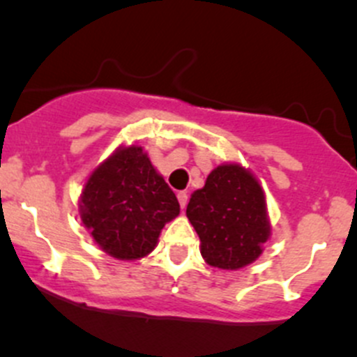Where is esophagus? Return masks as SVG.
Returning a JSON list of instances; mask_svg holds the SVG:
<instances>
[{
    "instance_id": "esophagus-1",
    "label": "esophagus",
    "mask_w": 357,
    "mask_h": 357,
    "mask_svg": "<svg viewBox=\"0 0 357 357\" xmlns=\"http://www.w3.org/2000/svg\"><path fill=\"white\" fill-rule=\"evenodd\" d=\"M177 197H178L180 208H182V209H185V206H187V201H189V197H187V192H178V194H177Z\"/></svg>"
}]
</instances>
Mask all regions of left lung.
<instances>
[{"label":"left lung","instance_id":"1","mask_svg":"<svg viewBox=\"0 0 357 357\" xmlns=\"http://www.w3.org/2000/svg\"><path fill=\"white\" fill-rule=\"evenodd\" d=\"M185 213L199 235L201 256L220 270H241L255 263L271 235L263 185L235 161L211 170L203 189L190 194Z\"/></svg>","mask_w":357,"mask_h":357}]
</instances>
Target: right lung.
I'll list each match as a JSON object with an SVG mask.
<instances>
[{"label": "right lung", "instance_id": "1", "mask_svg": "<svg viewBox=\"0 0 357 357\" xmlns=\"http://www.w3.org/2000/svg\"><path fill=\"white\" fill-rule=\"evenodd\" d=\"M180 206L139 144L119 146L94 168L79 197V215L99 249L120 261L148 256Z\"/></svg>", "mask_w": 357, "mask_h": 357}]
</instances>
